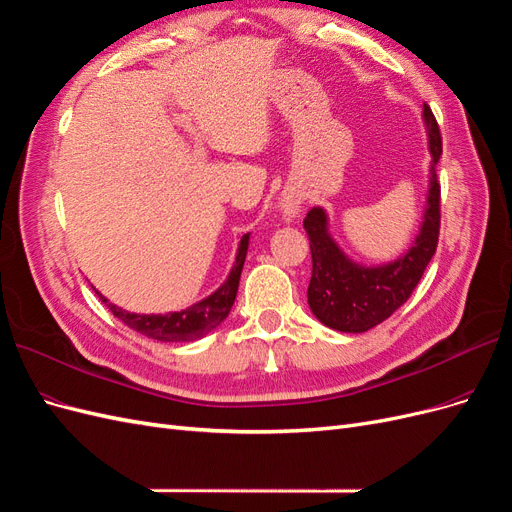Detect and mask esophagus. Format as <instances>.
Masks as SVG:
<instances>
[{"label":"esophagus","mask_w":512,"mask_h":512,"mask_svg":"<svg viewBox=\"0 0 512 512\" xmlns=\"http://www.w3.org/2000/svg\"><path fill=\"white\" fill-rule=\"evenodd\" d=\"M283 210H285L287 217H295V214L300 212V206L295 204L293 200H285V202H283Z\"/></svg>","instance_id":"34e87169"}]
</instances>
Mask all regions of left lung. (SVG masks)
I'll return each instance as SVG.
<instances>
[{"mask_svg": "<svg viewBox=\"0 0 512 512\" xmlns=\"http://www.w3.org/2000/svg\"><path fill=\"white\" fill-rule=\"evenodd\" d=\"M423 119L432 153L430 193H427L421 232L404 257L387 266L364 268L346 257L327 234V214L323 208H312L304 219L312 255L308 304L312 315L338 332L361 334L389 319L415 291L427 263L436 253L440 234L436 163L442 155V138L434 112L427 104H423Z\"/></svg>", "mask_w": 512, "mask_h": 512, "instance_id": "left-lung-1", "label": "left lung"}]
</instances>
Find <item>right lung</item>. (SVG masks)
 <instances>
[{
  "label": "right lung",
  "mask_w": 512,
  "mask_h": 512,
  "mask_svg": "<svg viewBox=\"0 0 512 512\" xmlns=\"http://www.w3.org/2000/svg\"><path fill=\"white\" fill-rule=\"evenodd\" d=\"M246 249H249V234L242 236L240 240L236 263L225 283L214 291L210 298L189 306L187 310L168 312V315H134V312H127L123 308L108 304L104 295L97 291L95 293L100 295V300L104 304H108L112 315L121 319L127 327L134 329V332L161 342H191L206 336L214 327H219L229 315V310H232L238 293L242 266L246 259Z\"/></svg>",
  "instance_id": "add662e5"
}]
</instances>
